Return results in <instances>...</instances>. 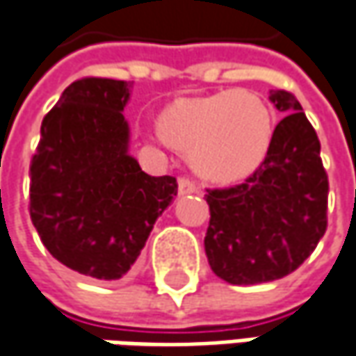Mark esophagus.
Masks as SVG:
<instances>
[{
  "instance_id": "1",
  "label": "esophagus",
  "mask_w": 356,
  "mask_h": 356,
  "mask_svg": "<svg viewBox=\"0 0 356 356\" xmlns=\"http://www.w3.org/2000/svg\"><path fill=\"white\" fill-rule=\"evenodd\" d=\"M197 191H199V187L193 179H189V177L179 179V193H181V195H187V193H197Z\"/></svg>"
}]
</instances>
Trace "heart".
I'll return each instance as SVG.
<instances>
[{"mask_svg": "<svg viewBox=\"0 0 356 356\" xmlns=\"http://www.w3.org/2000/svg\"><path fill=\"white\" fill-rule=\"evenodd\" d=\"M161 131L171 147L191 159L201 177L234 183L260 167L274 127L260 96L225 90L177 100L161 116Z\"/></svg>", "mask_w": 356, "mask_h": 356, "instance_id": "obj_1", "label": "heart"}]
</instances>
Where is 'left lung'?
Returning a JSON list of instances; mask_svg holds the SVG:
<instances>
[{
	"label": "left lung",
	"instance_id": "obj_1",
	"mask_svg": "<svg viewBox=\"0 0 356 356\" xmlns=\"http://www.w3.org/2000/svg\"><path fill=\"white\" fill-rule=\"evenodd\" d=\"M284 113L268 155L240 185L207 189L205 254L216 276L229 284H261L288 276L326 232L328 175L321 140L296 96L272 90Z\"/></svg>",
	"mask_w": 356,
	"mask_h": 356
}]
</instances>
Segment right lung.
Wrapping results in <instances>:
<instances>
[{"label": "right lung", "instance_id": "add662e5", "mask_svg": "<svg viewBox=\"0 0 356 356\" xmlns=\"http://www.w3.org/2000/svg\"><path fill=\"white\" fill-rule=\"evenodd\" d=\"M131 82H72L42 120L30 165V218L46 250L70 270L118 280L177 195L175 177L147 175L129 155L122 111Z\"/></svg>", "mask_w": 356, "mask_h": 356}]
</instances>
